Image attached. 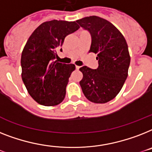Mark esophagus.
I'll return each instance as SVG.
<instances>
[{
  "label": "esophagus",
  "mask_w": 152,
  "mask_h": 152,
  "mask_svg": "<svg viewBox=\"0 0 152 152\" xmlns=\"http://www.w3.org/2000/svg\"><path fill=\"white\" fill-rule=\"evenodd\" d=\"M80 66H78V65H76V69L77 70L78 69H80Z\"/></svg>",
  "instance_id": "34e87169"
}]
</instances>
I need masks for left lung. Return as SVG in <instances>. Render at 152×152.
<instances>
[{
	"mask_svg": "<svg viewBox=\"0 0 152 152\" xmlns=\"http://www.w3.org/2000/svg\"><path fill=\"white\" fill-rule=\"evenodd\" d=\"M90 33V52L97 54L98 67L83 66V77L80 82L83 93L89 101L104 104L119 93L128 76L130 57L125 38L115 26L97 16L76 21Z\"/></svg>",
	"mask_w": 152,
	"mask_h": 152,
	"instance_id": "1",
	"label": "left lung"
}]
</instances>
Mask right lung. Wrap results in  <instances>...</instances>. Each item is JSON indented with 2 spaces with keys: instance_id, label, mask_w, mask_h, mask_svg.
I'll use <instances>...</instances> for the list:
<instances>
[{
  "instance_id": "obj_1",
  "label": "right lung",
  "mask_w": 152,
  "mask_h": 152,
  "mask_svg": "<svg viewBox=\"0 0 152 152\" xmlns=\"http://www.w3.org/2000/svg\"><path fill=\"white\" fill-rule=\"evenodd\" d=\"M79 28L76 22H45L27 40L21 57L22 79L29 95L40 104L57 105L65 98L69 78L76 67L55 60L65 37Z\"/></svg>"
}]
</instances>
